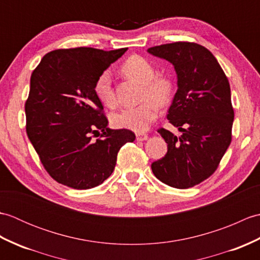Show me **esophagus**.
<instances>
[{
	"label": "esophagus",
	"mask_w": 260,
	"mask_h": 260,
	"mask_svg": "<svg viewBox=\"0 0 260 260\" xmlns=\"http://www.w3.org/2000/svg\"><path fill=\"white\" fill-rule=\"evenodd\" d=\"M148 139V136L144 133H137L136 134V140L137 141H146Z\"/></svg>",
	"instance_id": "obj_1"
}]
</instances>
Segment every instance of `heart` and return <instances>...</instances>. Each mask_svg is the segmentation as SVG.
I'll list each match as a JSON object with an SVG mask.
<instances>
[{
  "instance_id": "obj_1",
  "label": "heart",
  "mask_w": 260,
  "mask_h": 260,
  "mask_svg": "<svg viewBox=\"0 0 260 260\" xmlns=\"http://www.w3.org/2000/svg\"><path fill=\"white\" fill-rule=\"evenodd\" d=\"M126 77L143 84L142 103L135 107L121 109L112 116V124L116 128L144 132L157 117L159 105H168L173 96L174 84L169 76L156 74V68L146 58L134 54L120 66ZM95 96L105 107L114 108L116 97L108 71L97 77L93 84Z\"/></svg>"
}]
</instances>
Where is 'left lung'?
Here are the masks:
<instances>
[{
	"mask_svg": "<svg viewBox=\"0 0 260 260\" xmlns=\"http://www.w3.org/2000/svg\"><path fill=\"white\" fill-rule=\"evenodd\" d=\"M147 51L174 66L178 90L167 117L182 132L178 137L157 129L168 153L152 163V171L163 183L187 189L215 172L231 143L235 113L229 81L213 54L198 43L178 41Z\"/></svg>",
	"mask_w": 260,
	"mask_h": 260,
	"instance_id": "left-lung-1",
	"label": "left lung"
}]
</instances>
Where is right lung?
I'll return each mask as SVG.
<instances>
[{"label":"right lung","instance_id":"right-lung-1","mask_svg":"<svg viewBox=\"0 0 260 260\" xmlns=\"http://www.w3.org/2000/svg\"><path fill=\"white\" fill-rule=\"evenodd\" d=\"M126 50L58 49L33 70L25 102L26 134L58 183L77 190L102 184L113 173L120 147L135 141L129 129L108 128L93 92L97 77Z\"/></svg>","mask_w":260,"mask_h":260}]
</instances>
